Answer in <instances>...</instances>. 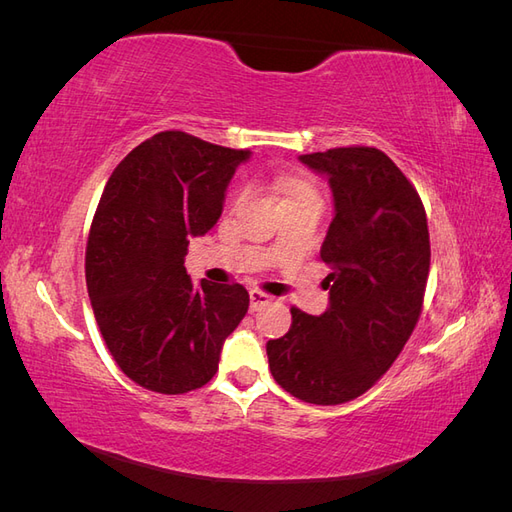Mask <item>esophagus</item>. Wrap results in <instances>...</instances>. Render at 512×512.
<instances>
[{"label":"esophagus","instance_id":"1","mask_svg":"<svg viewBox=\"0 0 512 512\" xmlns=\"http://www.w3.org/2000/svg\"><path fill=\"white\" fill-rule=\"evenodd\" d=\"M271 301H273L271 294H265L260 290H250V309H252V312H258L262 305H267Z\"/></svg>","mask_w":512,"mask_h":512}]
</instances>
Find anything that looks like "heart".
<instances>
[{
	"instance_id": "obj_1",
	"label": "heart",
	"mask_w": 512,
	"mask_h": 512,
	"mask_svg": "<svg viewBox=\"0 0 512 512\" xmlns=\"http://www.w3.org/2000/svg\"><path fill=\"white\" fill-rule=\"evenodd\" d=\"M273 190L277 196H280L282 205L303 203V200H314V203H320V196L314 185L303 179H277L273 183Z\"/></svg>"
}]
</instances>
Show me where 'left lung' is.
Returning a JSON list of instances; mask_svg holds the SVG:
<instances>
[{"mask_svg":"<svg viewBox=\"0 0 512 512\" xmlns=\"http://www.w3.org/2000/svg\"><path fill=\"white\" fill-rule=\"evenodd\" d=\"M299 160L329 179L335 215L320 247L331 265L329 307H292L284 337L269 339L275 382L307 404L337 406L374 386L421 316L429 230L421 196L374 147H339Z\"/></svg>","mask_w":512,"mask_h":512,"instance_id":"8db88e82","label":"left lung"}]
</instances>
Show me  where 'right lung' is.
I'll return each mask as SVG.
<instances>
[{"instance_id":"obj_1","label":"right lung","mask_w":512,"mask_h":512,"mask_svg":"<svg viewBox=\"0 0 512 512\" xmlns=\"http://www.w3.org/2000/svg\"><path fill=\"white\" fill-rule=\"evenodd\" d=\"M245 160L250 151L170 130L134 147L106 183L87 241V292L106 348L143 389L205 386L247 314L241 284L194 286L183 267L190 237L218 224Z\"/></svg>"}]
</instances>
